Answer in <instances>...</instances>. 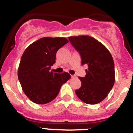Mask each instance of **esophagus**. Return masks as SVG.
I'll return each instance as SVG.
<instances>
[{
    "label": "esophagus",
    "mask_w": 133,
    "mask_h": 133,
    "mask_svg": "<svg viewBox=\"0 0 133 133\" xmlns=\"http://www.w3.org/2000/svg\"><path fill=\"white\" fill-rule=\"evenodd\" d=\"M75 77H76V76H75V75H71V78H75Z\"/></svg>",
    "instance_id": "1"
}]
</instances>
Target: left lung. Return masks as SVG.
Listing matches in <instances>:
<instances>
[{
  "label": "left lung",
  "mask_w": 133,
  "mask_h": 133,
  "mask_svg": "<svg viewBox=\"0 0 133 133\" xmlns=\"http://www.w3.org/2000/svg\"><path fill=\"white\" fill-rule=\"evenodd\" d=\"M69 40L79 52L81 64H87L84 77L76 95L84 103H99L107 97L115 83V64L112 55L102 43L91 36H70Z\"/></svg>",
  "instance_id": "8db88e82"
}]
</instances>
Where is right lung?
I'll return each mask as SVG.
<instances>
[{
	"mask_svg": "<svg viewBox=\"0 0 133 133\" xmlns=\"http://www.w3.org/2000/svg\"><path fill=\"white\" fill-rule=\"evenodd\" d=\"M69 43L63 37H44L28 46L22 55L18 78L23 92L33 103H50L58 95L61 86L70 78L68 72L50 71L57 50Z\"/></svg>",
	"mask_w": 133,
	"mask_h": 133,
	"instance_id": "obj_1",
	"label": "right lung"
}]
</instances>
